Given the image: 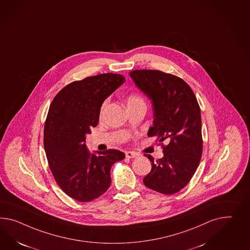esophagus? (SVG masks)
<instances>
[{"instance_id":"obj_1","label":"esophagus","mask_w":250,"mask_h":250,"mask_svg":"<svg viewBox=\"0 0 250 250\" xmlns=\"http://www.w3.org/2000/svg\"><path fill=\"white\" fill-rule=\"evenodd\" d=\"M125 155H126V157L128 159H134V158L138 156V154L136 153V152H133V151H126Z\"/></svg>"}]
</instances>
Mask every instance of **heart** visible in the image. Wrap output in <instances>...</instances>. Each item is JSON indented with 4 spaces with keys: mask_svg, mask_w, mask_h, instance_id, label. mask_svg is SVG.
Returning a JSON list of instances; mask_svg holds the SVG:
<instances>
[{
    "mask_svg": "<svg viewBox=\"0 0 250 250\" xmlns=\"http://www.w3.org/2000/svg\"><path fill=\"white\" fill-rule=\"evenodd\" d=\"M106 103H104L102 106V112L103 111V109H105V106H106ZM140 103H144L143 99L141 98L140 95L138 94H135V93H131L128 95L127 98V105L128 106H132V105H136V104H140ZM145 104V103H144Z\"/></svg>",
    "mask_w": 250,
    "mask_h": 250,
    "instance_id": "1",
    "label": "heart"
}]
</instances>
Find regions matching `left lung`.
<instances>
[{
	"mask_svg": "<svg viewBox=\"0 0 250 250\" xmlns=\"http://www.w3.org/2000/svg\"><path fill=\"white\" fill-rule=\"evenodd\" d=\"M136 86L151 101L153 126L147 135L166 141L163 158L151 161L144 185L157 192L171 195L188 185L202 155L201 116L197 98L185 82L172 74L153 70L130 71Z\"/></svg>",
	"mask_w": 250,
	"mask_h": 250,
	"instance_id": "left-lung-1",
	"label": "left lung"
}]
</instances>
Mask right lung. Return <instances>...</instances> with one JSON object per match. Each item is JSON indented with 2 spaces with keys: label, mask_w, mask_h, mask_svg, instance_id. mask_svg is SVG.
Segmentation results:
<instances>
[{
  "label": "right lung",
  "mask_w": 250,
  "mask_h": 250,
  "mask_svg": "<svg viewBox=\"0 0 250 250\" xmlns=\"http://www.w3.org/2000/svg\"><path fill=\"white\" fill-rule=\"evenodd\" d=\"M125 79L104 73L68 84L51 103L45 122V153L59 187L69 197L88 202L106 192L110 167L125 158L117 149L90 153L86 135L99 123L103 102Z\"/></svg>",
  "instance_id": "right-lung-1"
}]
</instances>
